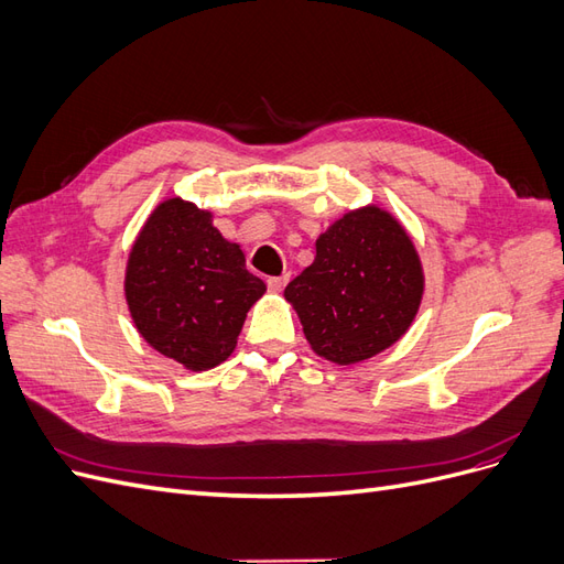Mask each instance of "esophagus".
I'll use <instances>...</instances> for the list:
<instances>
[{"label":"esophagus","instance_id":"1","mask_svg":"<svg viewBox=\"0 0 564 564\" xmlns=\"http://www.w3.org/2000/svg\"><path fill=\"white\" fill-rule=\"evenodd\" d=\"M286 282H289V272H284V275H278V278H268V289L270 292H282Z\"/></svg>","mask_w":564,"mask_h":564}]
</instances>
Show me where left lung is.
Masks as SVG:
<instances>
[{"label":"left lung","instance_id":"obj_1","mask_svg":"<svg viewBox=\"0 0 564 564\" xmlns=\"http://www.w3.org/2000/svg\"><path fill=\"white\" fill-rule=\"evenodd\" d=\"M419 251L400 220L369 204L340 216L315 242V261L286 284L311 348L355 365L412 327L423 299Z\"/></svg>","mask_w":564,"mask_h":564}]
</instances>
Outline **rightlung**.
Listing matches in <instances>:
<instances>
[{"label": "right lung", "mask_w": 564, "mask_h": 564, "mask_svg": "<svg viewBox=\"0 0 564 564\" xmlns=\"http://www.w3.org/2000/svg\"><path fill=\"white\" fill-rule=\"evenodd\" d=\"M212 212L169 197L148 216L129 251L124 296L135 329L191 371L226 362L265 284L247 270L240 245Z\"/></svg>", "instance_id": "obj_1"}]
</instances>
